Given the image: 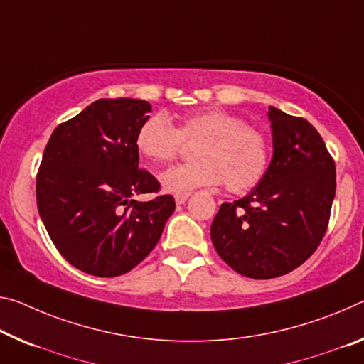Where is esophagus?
Wrapping results in <instances>:
<instances>
[{"mask_svg":"<svg viewBox=\"0 0 364 364\" xmlns=\"http://www.w3.org/2000/svg\"><path fill=\"white\" fill-rule=\"evenodd\" d=\"M189 196H191V193H180V194H176V196H175L176 204H184V203H186V200H188Z\"/></svg>","mask_w":364,"mask_h":364,"instance_id":"obj_1","label":"esophagus"}]
</instances>
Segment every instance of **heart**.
<instances>
[{
  "instance_id": "b5f03b06",
  "label": "heart",
  "mask_w": 364,
  "mask_h": 364,
  "mask_svg": "<svg viewBox=\"0 0 364 364\" xmlns=\"http://www.w3.org/2000/svg\"><path fill=\"white\" fill-rule=\"evenodd\" d=\"M193 147L191 164L171 166L160 175L170 193L225 183L232 193H245L262 180L270 164V139L265 131L238 114L207 108L181 117L175 128L164 114H154L136 134V147L152 164H168Z\"/></svg>"
}]
</instances>
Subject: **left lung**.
I'll return each mask as SVG.
<instances>
[{
  "label": "left lung",
  "instance_id": "left-lung-1",
  "mask_svg": "<svg viewBox=\"0 0 364 364\" xmlns=\"http://www.w3.org/2000/svg\"><path fill=\"white\" fill-rule=\"evenodd\" d=\"M274 157L246 198L223 203L210 227L225 262L250 279L299 267L321 245L336 196V161L304 118L270 107Z\"/></svg>",
  "mask_w": 364,
  "mask_h": 364
}]
</instances>
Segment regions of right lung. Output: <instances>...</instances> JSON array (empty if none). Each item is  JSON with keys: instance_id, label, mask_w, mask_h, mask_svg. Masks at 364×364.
<instances>
[{"instance_id": "right-lung-1", "label": "right lung", "mask_w": 364, "mask_h": 364, "mask_svg": "<svg viewBox=\"0 0 364 364\" xmlns=\"http://www.w3.org/2000/svg\"><path fill=\"white\" fill-rule=\"evenodd\" d=\"M152 112L136 99H100L58 124L37 173V207L60 255L95 277H118L159 243L175 199L147 203L160 183L139 168L136 134Z\"/></svg>"}]
</instances>
